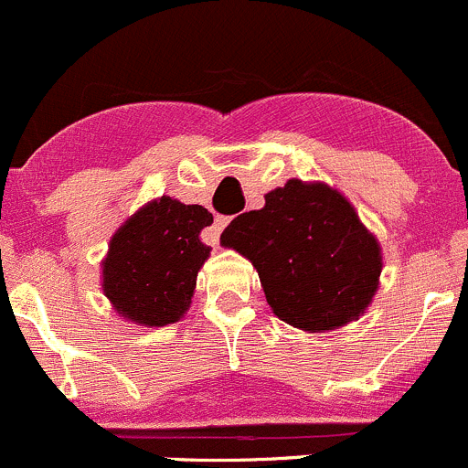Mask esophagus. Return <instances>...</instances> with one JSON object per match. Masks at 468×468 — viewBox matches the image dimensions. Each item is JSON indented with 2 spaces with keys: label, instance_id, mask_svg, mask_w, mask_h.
<instances>
[{
  "label": "esophagus",
  "instance_id": "1",
  "mask_svg": "<svg viewBox=\"0 0 468 468\" xmlns=\"http://www.w3.org/2000/svg\"><path fill=\"white\" fill-rule=\"evenodd\" d=\"M228 223H229V218L228 216H216L214 218V225H211L209 229H207V243H211V245H218V239H220V232H223L225 228H228Z\"/></svg>",
  "mask_w": 468,
  "mask_h": 468
}]
</instances>
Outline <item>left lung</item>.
Returning <instances> with one entry per match:
<instances>
[{"mask_svg":"<svg viewBox=\"0 0 468 468\" xmlns=\"http://www.w3.org/2000/svg\"><path fill=\"white\" fill-rule=\"evenodd\" d=\"M257 268L274 315L324 334L358 320L378 291L383 252L354 205L324 182L288 180L225 229Z\"/></svg>","mask_w":468,"mask_h":468,"instance_id":"left-lung-1","label":"left lung"}]
</instances>
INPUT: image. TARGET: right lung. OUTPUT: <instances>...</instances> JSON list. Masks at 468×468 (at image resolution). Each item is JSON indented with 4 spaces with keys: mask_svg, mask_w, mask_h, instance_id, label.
Wrapping results in <instances>:
<instances>
[{
    "mask_svg": "<svg viewBox=\"0 0 468 468\" xmlns=\"http://www.w3.org/2000/svg\"><path fill=\"white\" fill-rule=\"evenodd\" d=\"M214 216L171 196L148 200L112 234L101 291L123 320L166 326L185 317L211 248L200 232Z\"/></svg>",
    "mask_w": 468,
    "mask_h": 468,
    "instance_id": "right-lung-1",
    "label": "right lung"
}]
</instances>
